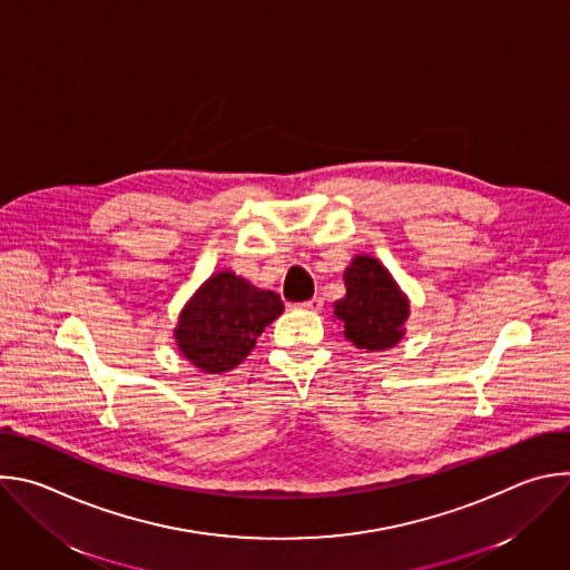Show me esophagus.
<instances>
[{"instance_id":"esophagus-1","label":"esophagus","mask_w":570,"mask_h":570,"mask_svg":"<svg viewBox=\"0 0 570 570\" xmlns=\"http://www.w3.org/2000/svg\"><path fill=\"white\" fill-rule=\"evenodd\" d=\"M322 297H311V299H306V302H302L299 304V308H304V311H311V313H317V311H322Z\"/></svg>"}]
</instances>
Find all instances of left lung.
I'll list each match as a JSON object with an SVG mask.
<instances>
[{
	"label": "left lung",
	"instance_id": "8db88e82",
	"mask_svg": "<svg viewBox=\"0 0 570 570\" xmlns=\"http://www.w3.org/2000/svg\"><path fill=\"white\" fill-rule=\"evenodd\" d=\"M345 288L347 295L334 304L345 338L367 352L394 347L405 334L411 304L387 268L370 255H358L345 268Z\"/></svg>",
	"mask_w": 570,
	"mask_h": 570
}]
</instances>
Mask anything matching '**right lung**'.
I'll use <instances>...</instances> for the list:
<instances>
[{
  "label": "right lung",
  "mask_w": 570,
  "mask_h": 570,
  "mask_svg": "<svg viewBox=\"0 0 570 570\" xmlns=\"http://www.w3.org/2000/svg\"><path fill=\"white\" fill-rule=\"evenodd\" d=\"M282 311L277 293L257 288L232 271L214 273L180 313L174 332L178 350L207 374L227 372L255 350Z\"/></svg>",
  "instance_id": "obj_1"
}]
</instances>
